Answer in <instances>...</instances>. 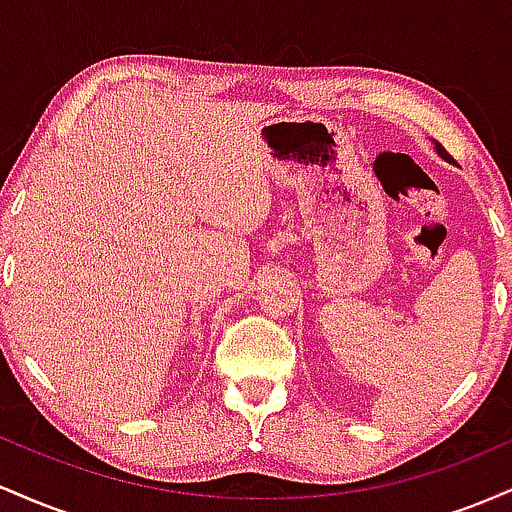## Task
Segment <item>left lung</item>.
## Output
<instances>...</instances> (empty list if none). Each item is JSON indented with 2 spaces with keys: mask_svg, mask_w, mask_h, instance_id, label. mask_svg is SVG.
I'll return each mask as SVG.
<instances>
[{
  "mask_svg": "<svg viewBox=\"0 0 512 512\" xmlns=\"http://www.w3.org/2000/svg\"><path fill=\"white\" fill-rule=\"evenodd\" d=\"M436 151H438V154H440V156H443V158H450V154H448V151H445V149H443V144H438V142H436Z\"/></svg>",
  "mask_w": 512,
  "mask_h": 512,
  "instance_id": "8db88e82",
  "label": "left lung"
}]
</instances>
